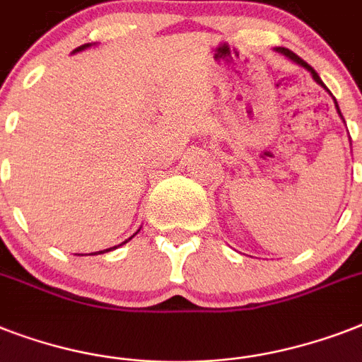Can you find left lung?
I'll use <instances>...</instances> for the list:
<instances>
[{"mask_svg":"<svg viewBox=\"0 0 362 362\" xmlns=\"http://www.w3.org/2000/svg\"><path fill=\"white\" fill-rule=\"evenodd\" d=\"M274 50H276V52H280L281 56H286L287 59H291L293 64H297V65H300V67H304V69L308 71L310 75H312V78H314V81L317 82V84H320V86H323V88H325V90H327V86H325V84H323V81H321V78H320V75H317V73H315V71H314V67H312V65L306 64V62H304L303 58H298L297 54L291 52V50H289V48L276 47ZM327 92H329V90H327ZM329 93H331V92H329ZM331 98H332V93H331ZM332 101H334V107H337V112H338V115H340V118H342V120H344V116H342V112H340V107H338L337 99L332 98ZM344 124H346V122H344Z\"/></svg>","mask_w":362,"mask_h":362,"instance_id":"1","label":"left lung"}]
</instances>
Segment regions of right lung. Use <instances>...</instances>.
I'll list each match as a JSON object with an SVG mask.
<instances>
[{"mask_svg": "<svg viewBox=\"0 0 362 362\" xmlns=\"http://www.w3.org/2000/svg\"><path fill=\"white\" fill-rule=\"evenodd\" d=\"M90 47H93L92 42H86V45H82V47H78V48H75V50H73V52L71 54H76V52H82V50H86V48H90ZM139 231H141V229H139ZM136 235V233H135ZM135 235H133V237H135ZM131 237V238H133ZM131 238H127V240H131ZM125 240V242H127ZM125 242H122V244H125ZM120 244V246H122ZM116 247L118 246H112V247H109V250H103V252H95V253H86V255H98V253H107V252H110V250H116ZM76 255H82V253H76Z\"/></svg>", "mask_w": 362, "mask_h": 362, "instance_id": "obj_1", "label": "right lung"}]
</instances>
